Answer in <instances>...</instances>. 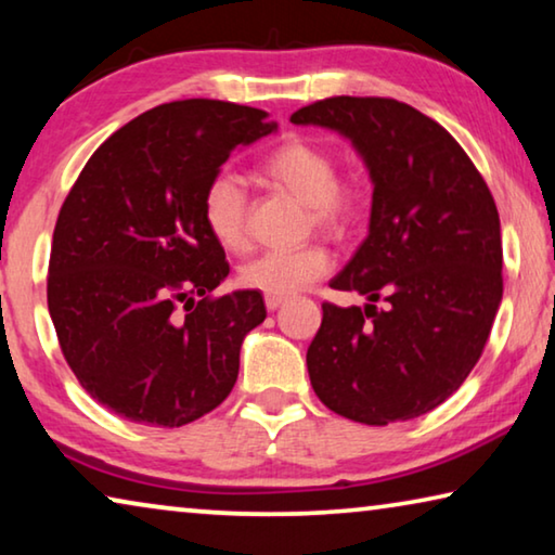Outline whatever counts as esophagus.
Instances as JSON below:
<instances>
[{
    "label": "esophagus",
    "instance_id": "34e87169",
    "mask_svg": "<svg viewBox=\"0 0 555 555\" xmlns=\"http://www.w3.org/2000/svg\"><path fill=\"white\" fill-rule=\"evenodd\" d=\"M283 302H285V297L266 295V307H268V310H270V312H275V310H278V307H280V305H283Z\"/></svg>",
    "mask_w": 555,
    "mask_h": 555
}]
</instances>
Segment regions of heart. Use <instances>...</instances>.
Here are the masks:
<instances>
[{"instance_id":"heart-1","label":"heart","mask_w":555,"mask_h":555,"mask_svg":"<svg viewBox=\"0 0 555 555\" xmlns=\"http://www.w3.org/2000/svg\"><path fill=\"white\" fill-rule=\"evenodd\" d=\"M262 173L278 189L310 208L312 223L327 233H345L362 212V185L354 178H337V158L330 149L293 135L262 158ZM203 220L230 253L248 248V193L233 173L220 170L203 191ZM330 270V253L320 245L302 250H270L241 268V283L258 293L297 295Z\"/></svg>"}]
</instances>
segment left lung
I'll return each instance as SVG.
<instances>
[{
  "label": "left lung",
  "instance_id": "left-lung-1",
  "mask_svg": "<svg viewBox=\"0 0 555 555\" xmlns=\"http://www.w3.org/2000/svg\"><path fill=\"white\" fill-rule=\"evenodd\" d=\"M289 121L352 141L374 185L370 233L330 280L366 302L322 305L307 349L314 395L372 426L431 412L479 362L504 295L489 185L454 135L402 101L335 96Z\"/></svg>",
  "mask_w": 555,
  "mask_h": 555
}]
</instances>
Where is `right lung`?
Segmentation results:
<instances>
[{"label":"right lung","mask_w":555,"mask_h":555,"mask_svg":"<svg viewBox=\"0 0 555 555\" xmlns=\"http://www.w3.org/2000/svg\"><path fill=\"white\" fill-rule=\"evenodd\" d=\"M278 129L260 108L185 99L135 116L93 151L59 210L47 302L81 387L111 412L183 426L230 395L241 345L266 320L228 278L203 191L237 146Z\"/></svg>","instance_id":"obj_1"}]
</instances>
